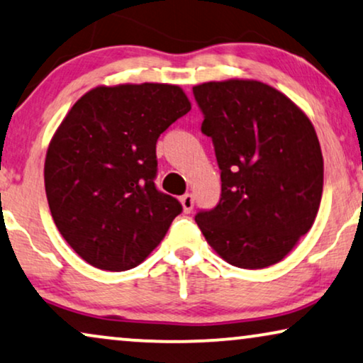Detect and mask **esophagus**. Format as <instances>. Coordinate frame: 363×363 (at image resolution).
Listing matches in <instances>:
<instances>
[{
	"label": "esophagus",
	"instance_id": "1",
	"mask_svg": "<svg viewBox=\"0 0 363 363\" xmlns=\"http://www.w3.org/2000/svg\"><path fill=\"white\" fill-rule=\"evenodd\" d=\"M181 204L184 207V212L189 214V212L194 209V197H192V194H184L181 197Z\"/></svg>",
	"mask_w": 363,
	"mask_h": 363
}]
</instances>
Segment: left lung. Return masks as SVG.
Here are the masks:
<instances>
[{
  "mask_svg": "<svg viewBox=\"0 0 363 363\" xmlns=\"http://www.w3.org/2000/svg\"><path fill=\"white\" fill-rule=\"evenodd\" d=\"M220 169V201L196 222L240 269L277 264L315 220L323 159L315 129L287 96L259 81L192 88Z\"/></svg>",
  "mask_w": 363,
  "mask_h": 363,
  "instance_id": "1",
  "label": "left lung"
}]
</instances>
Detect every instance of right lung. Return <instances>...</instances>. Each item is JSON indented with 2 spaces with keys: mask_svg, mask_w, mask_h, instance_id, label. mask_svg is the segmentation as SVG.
I'll list each match as a JSON object with an SVG mask.
<instances>
[{
  "mask_svg": "<svg viewBox=\"0 0 363 363\" xmlns=\"http://www.w3.org/2000/svg\"><path fill=\"white\" fill-rule=\"evenodd\" d=\"M189 111L179 86L144 83L99 86L67 113L48 147L45 186L57 230L86 262L136 267L181 214L154 184L156 143Z\"/></svg>",
  "mask_w": 363,
  "mask_h": 363,
  "instance_id": "add662e5",
  "label": "right lung"
}]
</instances>
